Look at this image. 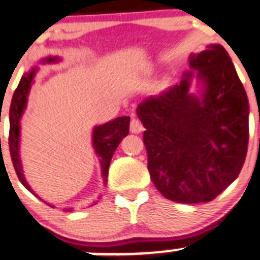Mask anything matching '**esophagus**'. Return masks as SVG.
<instances>
[{"label": "esophagus", "mask_w": 260, "mask_h": 260, "mask_svg": "<svg viewBox=\"0 0 260 260\" xmlns=\"http://www.w3.org/2000/svg\"><path fill=\"white\" fill-rule=\"evenodd\" d=\"M143 130H144V127H143V125H142V122H140L139 118L133 117L132 122H130V132H132L133 134H140Z\"/></svg>", "instance_id": "1"}]
</instances>
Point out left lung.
Returning a JSON list of instances; mask_svg holds the SVG:
<instances>
[{
	"label": "left lung",
	"mask_w": 260,
	"mask_h": 260,
	"mask_svg": "<svg viewBox=\"0 0 260 260\" xmlns=\"http://www.w3.org/2000/svg\"><path fill=\"white\" fill-rule=\"evenodd\" d=\"M181 81L143 101L148 170L158 191L184 204L213 200L239 176L249 142V101L221 44L189 56ZM192 78L197 93L189 91Z\"/></svg>",
	"instance_id": "left-lung-1"
}]
</instances>
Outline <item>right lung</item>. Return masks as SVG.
Returning <instances> with one entry per match:
<instances>
[{
	"label": "right lung",
	"instance_id": "1",
	"mask_svg": "<svg viewBox=\"0 0 260 260\" xmlns=\"http://www.w3.org/2000/svg\"><path fill=\"white\" fill-rule=\"evenodd\" d=\"M61 58L58 56H49V57L42 58L41 63H56L60 62ZM38 68H33L29 71H26L20 79V83L17 85L14 95H12L11 106H10V135H9V147L10 154H11L12 165L16 171L17 177L20 180L21 184L36 197L38 195L33 191L30 185L25 180L23 172V165H21L20 158V120L23 117V113L26 108V102H28V95L30 91L31 84L34 83V76H36ZM128 125H130V117L128 116H122L117 117L112 121L103 123V125L94 126L93 133H91V144L95 150V154L100 158L101 163V172H102L103 184L106 185L108 176V167H110L111 159L115 153L116 148L118 147L121 140L128 134ZM39 198V197H38ZM41 199V198H39ZM43 200V199H42ZM44 202V200H43ZM48 204L47 202H44ZM49 207L54 208L52 204H48ZM65 211L71 212L73 208H65Z\"/></svg>",
	"mask_w": 260,
	"mask_h": 260
}]
</instances>
